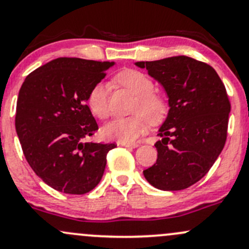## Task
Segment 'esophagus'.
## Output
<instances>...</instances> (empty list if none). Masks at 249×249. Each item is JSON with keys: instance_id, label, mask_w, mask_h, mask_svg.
I'll return each instance as SVG.
<instances>
[{"instance_id": "esophagus-1", "label": "esophagus", "mask_w": 249, "mask_h": 249, "mask_svg": "<svg viewBox=\"0 0 249 249\" xmlns=\"http://www.w3.org/2000/svg\"><path fill=\"white\" fill-rule=\"evenodd\" d=\"M119 144L123 146H126V148H137V146L140 145L138 143H124V142H120Z\"/></svg>"}]
</instances>
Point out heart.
<instances>
[{"instance_id":"1","label":"heart","mask_w":249,"mask_h":249,"mask_svg":"<svg viewBox=\"0 0 249 249\" xmlns=\"http://www.w3.org/2000/svg\"><path fill=\"white\" fill-rule=\"evenodd\" d=\"M114 82L126 88L136 95L133 104V116L117 118L103 127L106 138L119 142H135L148 129V123H159L168 111L167 100L154 91L155 85L150 77L137 70L126 69L118 72ZM87 105L90 112L99 119H105L109 114L108 88L104 83H96L90 88L87 96Z\"/></svg>"}]
</instances>
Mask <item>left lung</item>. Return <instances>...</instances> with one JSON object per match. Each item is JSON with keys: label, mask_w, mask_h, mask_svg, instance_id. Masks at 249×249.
Returning a JSON list of instances; mask_svg holds the SVG:
<instances>
[{"label": "left lung", "mask_w": 249, "mask_h": 249, "mask_svg": "<svg viewBox=\"0 0 249 249\" xmlns=\"http://www.w3.org/2000/svg\"><path fill=\"white\" fill-rule=\"evenodd\" d=\"M162 85L169 111L155 143L158 160L143 171L162 191L192 186L213 167L227 141L230 103L213 67L187 56L137 62Z\"/></svg>", "instance_id": "1"}]
</instances>
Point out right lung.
Returning a JSON list of instances; mask_svg holds the SVG:
<instances>
[{
    "mask_svg": "<svg viewBox=\"0 0 249 249\" xmlns=\"http://www.w3.org/2000/svg\"><path fill=\"white\" fill-rule=\"evenodd\" d=\"M114 62L61 57L31 72L19 91L15 129L28 164L45 184L85 195L100 182L114 143L86 142L99 129L87 103Z\"/></svg>",
    "mask_w": 249,
    "mask_h": 249,
    "instance_id": "1",
    "label": "right lung"
}]
</instances>
